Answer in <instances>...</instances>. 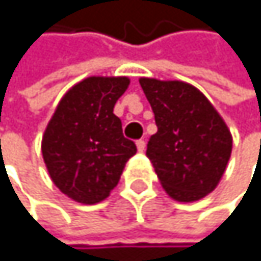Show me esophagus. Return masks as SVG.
Returning <instances> with one entry per match:
<instances>
[{
  "label": "esophagus",
  "instance_id": "34e87169",
  "mask_svg": "<svg viewBox=\"0 0 261 261\" xmlns=\"http://www.w3.org/2000/svg\"><path fill=\"white\" fill-rule=\"evenodd\" d=\"M136 147H138L139 152H144V150H145V141H144V139H139V141L136 142Z\"/></svg>",
  "mask_w": 261,
  "mask_h": 261
}]
</instances>
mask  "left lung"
Masks as SVG:
<instances>
[{
  "label": "left lung",
  "instance_id": "8db88e82",
  "mask_svg": "<svg viewBox=\"0 0 261 261\" xmlns=\"http://www.w3.org/2000/svg\"><path fill=\"white\" fill-rule=\"evenodd\" d=\"M158 132L147 156L166 193L178 202L210 194L222 178L232 153L225 122L197 87L183 81L139 80Z\"/></svg>",
  "mask_w": 261,
  "mask_h": 261
}]
</instances>
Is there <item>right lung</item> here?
<instances>
[{
    "instance_id": "obj_1",
    "label": "right lung",
    "mask_w": 261,
    "mask_h": 261,
    "mask_svg": "<svg viewBox=\"0 0 261 261\" xmlns=\"http://www.w3.org/2000/svg\"><path fill=\"white\" fill-rule=\"evenodd\" d=\"M126 76H91L62 97L42 139L48 174L61 193L92 205L117 186L136 144L123 136L114 105Z\"/></svg>"
}]
</instances>
